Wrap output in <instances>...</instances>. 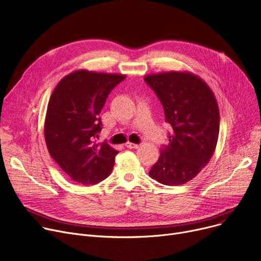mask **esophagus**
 I'll list each match as a JSON object with an SVG mask.
<instances>
[{"mask_svg": "<svg viewBox=\"0 0 261 261\" xmlns=\"http://www.w3.org/2000/svg\"><path fill=\"white\" fill-rule=\"evenodd\" d=\"M125 146H126L127 148H138V147H139L138 144L132 143V142H126V143H125Z\"/></svg>", "mask_w": 261, "mask_h": 261, "instance_id": "34e87169", "label": "esophagus"}]
</instances>
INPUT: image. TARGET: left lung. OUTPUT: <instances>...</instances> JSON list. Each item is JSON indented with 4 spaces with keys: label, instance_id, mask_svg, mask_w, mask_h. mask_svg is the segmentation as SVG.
<instances>
[{
    "label": "left lung",
    "instance_id": "left-lung-1",
    "mask_svg": "<svg viewBox=\"0 0 261 261\" xmlns=\"http://www.w3.org/2000/svg\"><path fill=\"white\" fill-rule=\"evenodd\" d=\"M144 81L163 104L173 129L148 174L167 186L184 185L200 173L216 150L220 114L215 94L190 72L151 74Z\"/></svg>",
    "mask_w": 261,
    "mask_h": 261
}]
</instances>
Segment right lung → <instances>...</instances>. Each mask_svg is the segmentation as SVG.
I'll list each match as a JSON object with an SVG mask.
<instances>
[{
  "label": "right lung",
  "instance_id": "right-lung-1",
  "mask_svg": "<svg viewBox=\"0 0 261 261\" xmlns=\"http://www.w3.org/2000/svg\"><path fill=\"white\" fill-rule=\"evenodd\" d=\"M125 75L77 70L61 80L48 101L44 138L49 155L74 181L88 186L111 173L119 153L96 143L101 110L107 96Z\"/></svg>",
  "mask_w": 261,
  "mask_h": 261
}]
</instances>
